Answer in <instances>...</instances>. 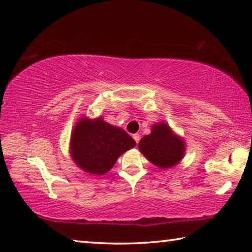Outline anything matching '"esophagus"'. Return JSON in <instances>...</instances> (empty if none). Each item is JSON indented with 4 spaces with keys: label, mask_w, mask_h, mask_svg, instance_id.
I'll return each mask as SVG.
<instances>
[{
    "label": "esophagus",
    "mask_w": 252,
    "mask_h": 252,
    "mask_svg": "<svg viewBox=\"0 0 252 252\" xmlns=\"http://www.w3.org/2000/svg\"><path fill=\"white\" fill-rule=\"evenodd\" d=\"M133 139H134V141L136 142V143H139V141H140V134H139V133L133 134Z\"/></svg>",
    "instance_id": "obj_1"
}]
</instances>
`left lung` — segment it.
<instances>
[{
	"label": "left lung",
	"instance_id": "8db88e82",
	"mask_svg": "<svg viewBox=\"0 0 252 252\" xmlns=\"http://www.w3.org/2000/svg\"><path fill=\"white\" fill-rule=\"evenodd\" d=\"M139 150L154 165L168 168L182 161L185 154V142L166 123L159 122L152 126L149 135L141 139Z\"/></svg>",
	"mask_w": 252,
	"mask_h": 252
}]
</instances>
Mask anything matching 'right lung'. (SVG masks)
Instances as JSON below:
<instances>
[{
    "mask_svg": "<svg viewBox=\"0 0 252 252\" xmlns=\"http://www.w3.org/2000/svg\"><path fill=\"white\" fill-rule=\"evenodd\" d=\"M135 141L125 130L113 126L100 117L81 118L70 138V154L81 170L103 175L112 168L118 158L135 146Z\"/></svg>",
    "mask_w": 252,
    "mask_h": 252,
    "instance_id": "right-lung-1",
    "label": "right lung"
}]
</instances>
